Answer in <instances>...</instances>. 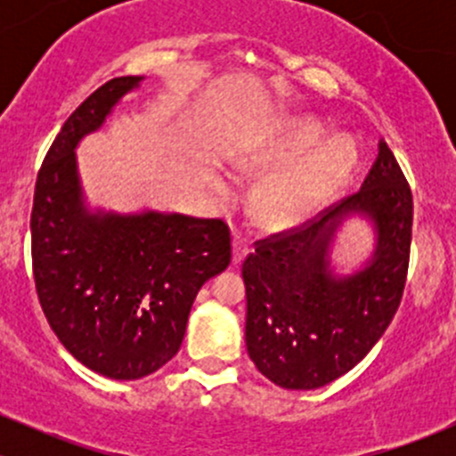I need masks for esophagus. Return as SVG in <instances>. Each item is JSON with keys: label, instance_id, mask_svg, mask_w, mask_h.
<instances>
[{"label": "esophagus", "instance_id": "obj_1", "mask_svg": "<svg viewBox=\"0 0 456 456\" xmlns=\"http://www.w3.org/2000/svg\"><path fill=\"white\" fill-rule=\"evenodd\" d=\"M247 254H249V247H247L245 238H242L240 233H236V236H233V262H236V265H240V262L245 260Z\"/></svg>", "mask_w": 456, "mask_h": 456}]
</instances>
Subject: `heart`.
Wrapping results in <instances>:
<instances>
[{"label":"heart","mask_w":456,"mask_h":456,"mask_svg":"<svg viewBox=\"0 0 456 456\" xmlns=\"http://www.w3.org/2000/svg\"><path fill=\"white\" fill-rule=\"evenodd\" d=\"M322 139L324 132L315 123H293L262 142L251 154L249 163H291L314 151ZM353 165L355 151L346 142H329L302 163L271 176L257 194V211L269 224L296 223L324 205L344 185Z\"/></svg>","instance_id":"obj_1"}]
</instances>
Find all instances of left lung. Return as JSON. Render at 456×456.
Instances as JSON below:
<instances>
[{"mask_svg": "<svg viewBox=\"0 0 456 456\" xmlns=\"http://www.w3.org/2000/svg\"><path fill=\"white\" fill-rule=\"evenodd\" d=\"M366 210L380 229L378 257L353 279H333L323 256L332 220ZM412 242V191L386 142L364 187L305 223L256 240L242 262L245 342L273 384L314 390L366 357L402 302Z\"/></svg>", "mask_w": 456, "mask_h": 456, "instance_id": "left-lung-1", "label": "left lung"}]
</instances>
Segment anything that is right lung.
<instances>
[{
	"label": "right lung",
	"instance_id": "1",
	"mask_svg": "<svg viewBox=\"0 0 456 456\" xmlns=\"http://www.w3.org/2000/svg\"><path fill=\"white\" fill-rule=\"evenodd\" d=\"M139 81L110 79L68 117L37 174L30 214L45 320L75 360L112 379H141L167 364L196 293L232 262V233L220 218L84 211L75 145Z\"/></svg>",
	"mask_w": 456,
	"mask_h": 456
}]
</instances>
